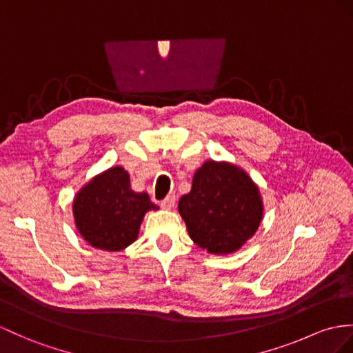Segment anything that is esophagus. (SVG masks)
<instances>
[{"label": "esophagus", "mask_w": 353, "mask_h": 353, "mask_svg": "<svg viewBox=\"0 0 353 353\" xmlns=\"http://www.w3.org/2000/svg\"><path fill=\"white\" fill-rule=\"evenodd\" d=\"M175 201H176V197L170 194V196L165 197V199L160 202V206H161L163 210H172L175 206Z\"/></svg>", "instance_id": "34e87169"}]
</instances>
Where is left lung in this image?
<instances>
[{
    "instance_id": "left-lung-1",
    "label": "left lung",
    "mask_w": 353,
    "mask_h": 353,
    "mask_svg": "<svg viewBox=\"0 0 353 353\" xmlns=\"http://www.w3.org/2000/svg\"><path fill=\"white\" fill-rule=\"evenodd\" d=\"M193 243L212 254L239 250L263 217L259 188L243 169L208 160L194 172L192 190L178 202Z\"/></svg>"
}]
</instances>
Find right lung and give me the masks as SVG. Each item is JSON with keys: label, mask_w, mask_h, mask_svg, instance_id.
<instances>
[{"label": "right lung", "mask_w": 353, "mask_h": 353, "mask_svg": "<svg viewBox=\"0 0 353 353\" xmlns=\"http://www.w3.org/2000/svg\"><path fill=\"white\" fill-rule=\"evenodd\" d=\"M159 210L142 192H133L130 175L121 166L110 168L85 184L73 201L76 229L90 245L119 252L136 241L143 216Z\"/></svg>", "instance_id": "obj_1"}]
</instances>
